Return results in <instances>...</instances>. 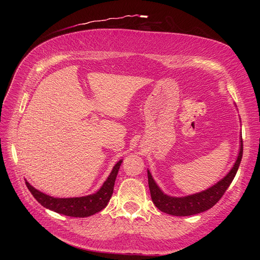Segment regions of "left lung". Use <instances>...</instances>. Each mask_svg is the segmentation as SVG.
<instances>
[{
  "instance_id": "1",
  "label": "left lung",
  "mask_w": 260,
  "mask_h": 260,
  "mask_svg": "<svg viewBox=\"0 0 260 260\" xmlns=\"http://www.w3.org/2000/svg\"><path fill=\"white\" fill-rule=\"evenodd\" d=\"M242 153L243 143L242 137H240L239 155L234 167L232 168L230 173L223 179H221L219 182H217L215 185L208 188L207 190H203L201 193H197L186 197H170L163 194L162 190L154 181L151 173L147 171L148 187L154 204L161 212H165L173 216H190L210 210L220 200L232 181H233L240 165Z\"/></svg>"
}]
</instances>
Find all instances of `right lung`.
Listing matches in <instances>:
<instances>
[{
    "label": "right lung",
    "instance_id": "right-lung-1",
    "mask_svg": "<svg viewBox=\"0 0 260 260\" xmlns=\"http://www.w3.org/2000/svg\"><path fill=\"white\" fill-rule=\"evenodd\" d=\"M122 160L117 162L111 175L108 176L102 187L95 194L77 198H53L36 189L28 182H25L36 200L46 209L70 217H88L103 210L111 199L117 175Z\"/></svg>",
    "mask_w": 260,
    "mask_h": 260
}]
</instances>
